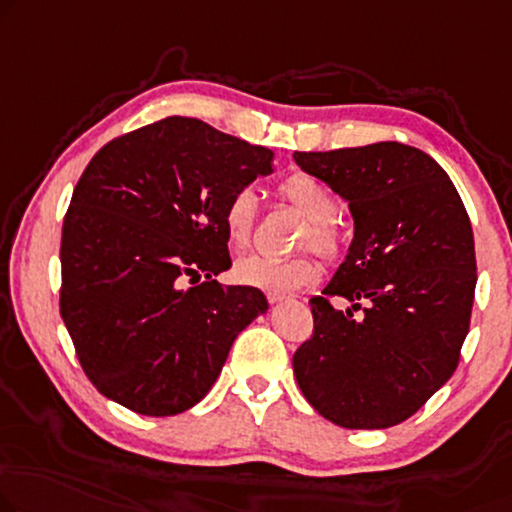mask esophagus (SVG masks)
<instances>
[{
	"mask_svg": "<svg viewBox=\"0 0 512 512\" xmlns=\"http://www.w3.org/2000/svg\"><path fill=\"white\" fill-rule=\"evenodd\" d=\"M266 299H269L271 303H282L287 299V294H280V292H266Z\"/></svg>",
	"mask_w": 512,
	"mask_h": 512,
	"instance_id": "esophagus-1",
	"label": "esophagus"
}]
</instances>
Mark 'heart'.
Listing matches in <instances>:
<instances>
[{
	"instance_id": "1",
	"label": "heart",
	"mask_w": 512,
	"mask_h": 512,
	"mask_svg": "<svg viewBox=\"0 0 512 512\" xmlns=\"http://www.w3.org/2000/svg\"><path fill=\"white\" fill-rule=\"evenodd\" d=\"M282 200L292 204L303 218L310 220L301 246L317 250L324 257H335L340 250V236L333 220L338 218L340 204L331 188L308 174H294L280 186ZM257 216V197L250 188H241L227 200L223 211L225 234L234 248H246L253 239ZM234 278L241 285L264 289V292H292L319 278V264L310 255L289 259H271L262 255L243 257L234 264Z\"/></svg>"
}]
</instances>
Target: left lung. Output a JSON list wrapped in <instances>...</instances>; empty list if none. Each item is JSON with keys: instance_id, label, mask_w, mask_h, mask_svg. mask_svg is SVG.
Returning a JSON list of instances; mask_svg holds the SVG:
<instances>
[{"instance_id": "left-lung-1", "label": "left lung", "mask_w": 512, "mask_h": 512, "mask_svg": "<svg viewBox=\"0 0 512 512\" xmlns=\"http://www.w3.org/2000/svg\"><path fill=\"white\" fill-rule=\"evenodd\" d=\"M296 165L349 204L354 239L294 354L312 407L349 430H384L416 414L460 361L476 292L467 209L437 160L402 142L294 151ZM342 295L364 315L333 309Z\"/></svg>"}]
</instances>
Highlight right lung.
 <instances>
[{
    "label": "right lung",
    "mask_w": 512,
    "mask_h": 512,
    "mask_svg": "<svg viewBox=\"0 0 512 512\" xmlns=\"http://www.w3.org/2000/svg\"><path fill=\"white\" fill-rule=\"evenodd\" d=\"M273 158L200 119L167 117L89 160L61 230L59 310L105 398L142 416L195 407L236 335L269 310L257 287L213 278L232 266L225 204L271 174Z\"/></svg>",
    "instance_id": "add662e5"
}]
</instances>
